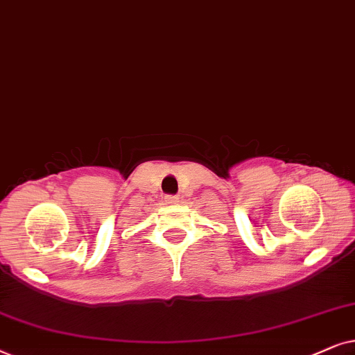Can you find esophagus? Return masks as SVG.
I'll list each match as a JSON object with an SVG mask.
<instances>
[{"instance_id": "1", "label": "esophagus", "mask_w": 355, "mask_h": 355, "mask_svg": "<svg viewBox=\"0 0 355 355\" xmlns=\"http://www.w3.org/2000/svg\"><path fill=\"white\" fill-rule=\"evenodd\" d=\"M164 202L167 206H170V205H175V202H178V198L177 196H165L164 198Z\"/></svg>"}]
</instances>
